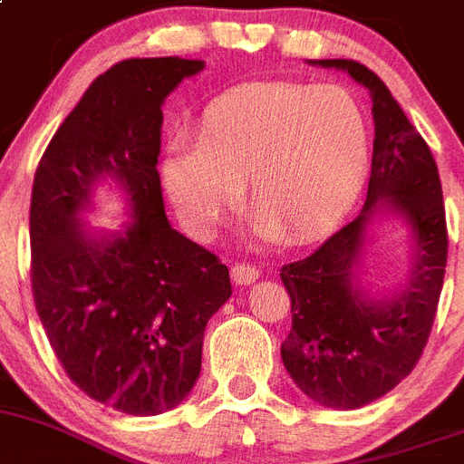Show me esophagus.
Masks as SVG:
<instances>
[{"label":"esophagus","instance_id":"34e87169","mask_svg":"<svg viewBox=\"0 0 464 464\" xmlns=\"http://www.w3.org/2000/svg\"><path fill=\"white\" fill-rule=\"evenodd\" d=\"M231 277L236 285H252V282L259 277V268L252 264H245V261H240V264L231 266Z\"/></svg>","mask_w":464,"mask_h":464}]
</instances>
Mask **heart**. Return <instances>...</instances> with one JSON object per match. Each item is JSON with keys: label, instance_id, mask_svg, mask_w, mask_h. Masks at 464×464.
Wrapping results in <instances>:
<instances>
[{"label": "heart", "instance_id": "b5f03b06", "mask_svg": "<svg viewBox=\"0 0 464 464\" xmlns=\"http://www.w3.org/2000/svg\"><path fill=\"white\" fill-rule=\"evenodd\" d=\"M369 151V121L348 88L245 83L205 107L191 149L163 163V187L184 227L208 237L236 209L245 179L256 231L301 243L354 203Z\"/></svg>", "mask_w": 464, "mask_h": 464}]
</instances>
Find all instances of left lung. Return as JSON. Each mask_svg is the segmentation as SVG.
<instances>
[{"label": "left lung", "instance_id": "1", "mask_svg": "<svg viewBox=\"0 0 464 464\" xmlns=\"http://www.w3.org/2000/svg\"><path fill=\"white\" fill-rule=\"evenodd\" d=\"M345 70L372 95V177L360 217L305 259L285 264L280 280L292 301V332L282 362L304 394L329 409H360L397 388L420 360L437 317L449 259V231L434 156L388 86L354 60H317ZM410 221L417 256L410 285L369 300L352 285L363 228L378 207Z\"/></svg>", "mask_w": 464, "mask_h": 464}]
</instances>
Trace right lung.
Here are the masks:
<instances>
[{"label":"right lung","instance_id":"add662e5","mask_svg":"<svg viewBox=\"0 0 464 464\" xmlns=\"http://www.w3.org/2000/svg\"><path fill=\"white\" fill-rule=\"evenodd\" d=\"M200 60H121L88 86L34 172L32 296L76 388L128 416H159L191 392L205 324L231 296L228 268L165 217L160 104ZM111 174L136 221L91 238L75 217Z\"/></svg>","mask_w":464,"mask_h":464}]
</instances>
